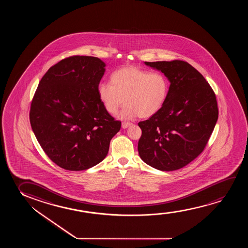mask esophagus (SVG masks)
Here are the masks:
<instances>
[{
	"label": "esophagus",
	"mask_w": 248,
	"mask_h": 248,
	"mask_svg": "<svg viewBox=\"0 0 248 248\" xmlns=\"http://www.w3.org/2000/svg\"><path fill=\"white\" fill-rule=\"evenodd\" d=\"M132 124V123L130 122H123L122 123V127L124 129H126V128H128L129 125H131Z\"/></svg>",
	"instance_id": "obj_1"
}]
</instances>
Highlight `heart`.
<instances>
[{"instance_id":"1","label":"heart","mask_w":248,"mask_h":248,"mask_svg":"<svg viewBox=\"0 0 248 248\" xmlns=\"http://www.w3.org/2000/svg\"><path fill=\"white\" fill-rule=\"evenodd\" d=\"M111 83L98 85L99 98L106 110L116 114L125 102L124 119L150 118L163 108L170 92V80L163 73L126 67L113 72Z\"/></svg>"}]
</instances>
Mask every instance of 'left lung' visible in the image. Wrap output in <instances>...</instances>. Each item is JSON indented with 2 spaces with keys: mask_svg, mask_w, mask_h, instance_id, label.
Segmentation results:
<instances>
[{
  "mask_svg": "<svg viewBox=\"0 0 248 248\" xmlns=\"http://www.w3.org/2000/svg\"><path fill=\"white\" fill-rule=\"evenodd\" d=\"M170 82L166 102L138 124L140 158L162 171L179 170L203 152L218 117L216 95L196 68L181 60L145 62Z\"/></svg>",
  "mask_w": 248,
  "mask_h": 248,
  "instance_id": "1",
  "label": "left lung"
}]
</instances>
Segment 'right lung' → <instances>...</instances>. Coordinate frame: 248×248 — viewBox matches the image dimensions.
<instances>
[{
  "label": "right lung",
  "mask_w": 248,
  "mask_h": 248,
  "mask_svg": "<svg viewBox=\"0 0 248 248\" xmlns=\"http://www.w3.org/2000/svg\"><path fill=\"white\" fill-rule=\"evenodd\" d=\"M105 66L95 57L64 58L48 69L34 93L31 128L48 157L64 170L101 163L121 127L99 98Z\"/></svg>",
  "instance_id": "1"
}]
</instances>
